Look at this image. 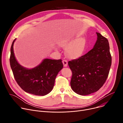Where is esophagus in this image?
<instances>
[{
	"label": "esophagus",
	"instance_id": "34e87169",
	"mask_svg": "<svg viewBox=\"0 0 123 123\" xmlns=\"http://www.w3.org/2000/svg\"><path fill=\"white\" fill-rule=\"evenodd\" d=\"M62 62H63V65H64V67H67V66H68V61L67 60H63Z\"/></svg>",
	"mask_w": 123,
	"mask_h": 123
}]
</instances>
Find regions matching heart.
<instances>
[{"label": "heart", "instance_id": "heart-1", "mask_svg": "<svg viewBox=\"0 0 123 123\" xmlns=\"http://www.w3.org/2000/svg\"><path fill=\"white\" fill-rule=\"evenodd\" d=\"M59 45L63 47L68 46L66 49L67 55L71 58H75L80 57L84 52L86 39L83 37L76 38L73 41L65 38L59 42Z\"/></svg>", "mask_w": 123, "mask_h": 123}]
</instances>
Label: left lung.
<instances>
[{
  "mask_svg": "<svg viewBox=\"0 0 123 123\" xmlns=\"http://www.w3.org/2000/svg\"><path fill=\"white\" fill-rule=\"evenodd\" d=\"M96 34L93 49L78 59L68 62L73 73L71 87L79 95H86L98 91L109 74L111 56L109 41L100 33Z\"/></svg>",
  "mask_w": 123,
  "mask_h": 123,
  "instance_id": "1",
  "label": "left lung"
}]
</instances>
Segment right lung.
<instances>
[{"instance_id":"1","label":"right lung","mask_w":123,"mask_h":123,"mask_svg":"<svg viewBox=\"0 0 123 123\" xmlns=\"http://www.w3.org/2000/svg\"><path fill=\"white\" fill-rule=\"evenodd\" d=\"M11 48L10 63L16 82L26 92L39 96L47 95L53 89L55 78L63 68L62 60L46 58L33 68H25L15 57L13 44Z\"/></svg>"}]
</instances>
